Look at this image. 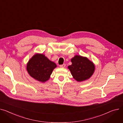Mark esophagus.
I'll use <instances>...</instances> for the list:
<instances>
[{
	"label": "esophagus",
	"instance_id": "esophagus-1",
	"mask_svg": "<svg viewBox=\"0 0 123 123\" xmlns=\"http://www.w3.org/2000/svg\"><path fill=\"white\" fill-rule=\"evenodd\" d=\"M65 67H66V64H61L60 66V68H64Z\"/></svg>",
	"mask_w": 123,
	"mask_h": 123
}]
</instances>
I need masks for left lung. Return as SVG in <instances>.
I'll list each match as a JSON object with an SVG mask.
<instances>
[{
  "label": "left lung",
  "instance_id": "obj_1",
  "mask_svg": "<svg viewBox=\"0 0 123 123\" xmlns=\"http://www.w3.org/2000/svg\"><path fill=\"white\" fill-rule=\"evenodd\" d=\"M71 61L72 64L69 66L68 68L74 78L78 81H82L88 79L94 71V65L87 57L75 55Z\"/></svg>",
  "mask_w": 123,
  "mask_h": 123
}]
</instances>
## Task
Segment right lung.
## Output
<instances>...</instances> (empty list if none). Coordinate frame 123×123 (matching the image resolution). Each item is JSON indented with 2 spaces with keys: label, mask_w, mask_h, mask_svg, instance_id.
I'll return each mask as SVG.
<instances>
[{
  "label": "right lung",
  "mask_w": 123,
  "mask_h": 123,
  "mask_svg": "<svg viewBox=\"0 0 123 123\" xmlns=\"http://www.w3.org/2000/svg\"><path fill=\"white\" fill-rule=\"evenodd\" d=\"M56 64L49 61L45 55L36 54L29 61L27 70L33 78L40 82H44L49 78Z\"/></svg>",
  "instance_id": "right-lung-1"
}]
</instances>
